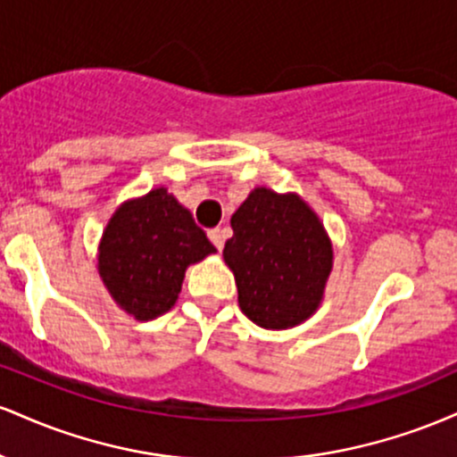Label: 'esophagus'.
Listing matches in <instances>:
<instances>
[{
	"instance_id": "34e87169",
	"label": "esophagus",
	"mask_w": 457,
	"mask_h": 457,
	"mask_svg": "<svg viewBox=\"0 0 457 457\" xmlns=\"http://www.w3.org/2000/svg\"><path fill=\"white\" fill-rule=\"evenodd\" d=\"M208 238H211V243L217 246L219 251L223 249V243H225V236H223V229L221 228H212L208 229Z\"/></svg>"
}]
</instances>
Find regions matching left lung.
Returning <instances> with one entry per match:
<instances>
[{"label":"left lung","instance_id":"1","mask_svg":"<svg viewBox=\"0 0 457 457\" xmlns=\"http://www.w3.org/2000/svg\"><path fill=\"white\" fill-rule=\"evenodd\" d=\"M229 223L223 260L245 316L269 330L312 318L333 270V243L316 211L298 193L255 187Z\"/></svg>","mask_w":457,"mask_h":457}]
</instances>
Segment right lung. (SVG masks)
Wrapping results in <instances>:
<instances>
[{"label": "right lung", "instance_id": "right-lung-1", "mask_svg": "<svg viewBox=\"0 0 457 457\" xmlns=\"http://www.w3.org/2000/svg\"><path fill=\"white\" fill-rule=\"evenodd\" d=\"M211 253L193 214L156 187L115 208L98 243V275L115 305L148 322L176 305L188 266Z\"/></svg>", "mask_w": 457, "mask_h": 457}]
</instances>
